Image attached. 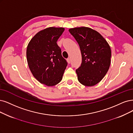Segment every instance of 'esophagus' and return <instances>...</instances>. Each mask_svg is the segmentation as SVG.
I'll list each match as a JSON object with an SVG mask.
<instances>
[{
  "mask_svg": "<svg viewBox=\"0 0 133 133\" xmlns=\"http://www.w3.org/2000/svg\"><path fill=\"white\" fill-rule=\"evenodd\" d=\"M67 61L68 63H70V62H71V58H68L67 59Z\"/></svg>",
  "mask_w": 133,
  "mask_h": 133,
  "instance_id": "esophagus-1",
  "label": "esophagus"
}]
</instances>
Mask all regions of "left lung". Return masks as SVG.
<instances>
[{
    "label": "left lung",
    "mask_w": 133,
    "mask_h": 133,
    "mask_svg": "<svg viewBox=\"0 0 133 133\" xmlns=\"http://www.w3.org/2000/svg\"><path fill=\"white\" fill-rule=\"evenodd\" d=\"M69 32L80 47L82 62L76 70L78 80L86 87L99 83L106 75L111 64V50L101 34L91 28L75 27Z\"/></svg>",
    "instance_id": "left-lung-1"
}]
</instances>
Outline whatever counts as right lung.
Masks as SVG:
<instances>
[{"label": "right lung", "instance_id": "obj_1", "mask_svg": "<svg viewBox=\"0 0 133 133\" xmlns=\"http://www.w3.org/2000/svg\"><path fill=\"white\" fill-rule=\"evenodd\" d=\"M65 31L63 27H50L36 33L29 41L27 60L34 78L48 87L60 83L67 66L57 41Z\"/></svg>", "mask_w": 133, "mask_h": 133}]
</instances>
